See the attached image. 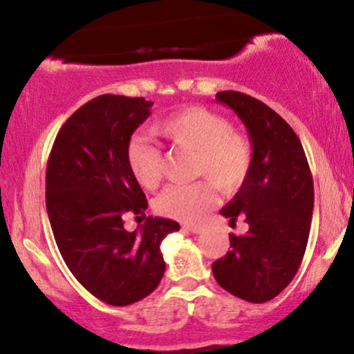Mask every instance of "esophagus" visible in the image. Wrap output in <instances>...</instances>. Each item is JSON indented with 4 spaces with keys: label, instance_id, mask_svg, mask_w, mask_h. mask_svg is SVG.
Here are the masks:
<instances>
[{
    "label": "esophagus",
    "instance_id": "esophagus-1",
    "mask_svg": "<svg viewBox=\"0 0 354 354\" xmlns=\"http://www.w3.org/2000/svg\"><path fill=\"white\" fill-rule=\"evenodd\" d=\"M183 228L191 231L193 234H200V233H203V230H205V226L203 225H185Z\"/></svg>",
    "mask_w": 354,
    "mask_h": 354
}]
</instances>
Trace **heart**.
I'll return each mask as SVG.
<instances>
[{"instance_id":"obj_1","label":"heart","mask_w":354,"mask_h":354,"mask_svg":"<svg viewBox=\"0 0 354 354\" xmlns=\"http://www.w3.org/2000/svg\"><path fill=\"white\" fill-rule=\"evenodd\" d=\"M154 133L176 148L194 154L193 171L206 176L223 193H233L246 180L253 163V148L243 133L231 129L225 116L205 108H188L154 124ZM129 171L138 185L156 188L161 181L163 156L143 136L133 138L126 151ZM209 181L166 188L156 200V209L180 221H196L214 203Z\"/></svg>"}]
</instances>
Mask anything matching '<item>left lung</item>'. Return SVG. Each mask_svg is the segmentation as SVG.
Segmentation results:
<instances>
[{"label": "left lung", "mask_w": 354, "mask_h": 354, "mask_svg": "<svg viewBox=\"0 0 354 354\" xmlns=\"http://www.w3.org/2000/svg\"><path fill=\"white\" fill-rule=\"evenodd\" d=\"M250 135L253 163L245 183L219 213L241 236L230 234L231 250L213 263L218 284L250 303H266L295 278L310 236L315 189L301 141L278 113L245 93H216Z\"/></svg>", "instance_id": "1"}]
</instances>
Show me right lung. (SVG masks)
I'll return each mask as SVG.
<instances>
[{
  "instance_id": "obj_1",
  "label": "right lung",
  "mask_w": 354,
  "mask_h": 354,
  "mask_svg": "<svg viewBox=\"0 0 354 354\" xmlns=\"http://www.w3.org/2000/svg\"><path fill=\"white\" fill-rule=\"evenodd\" d=\"M151 106L118 95L88 101L61 126L46 166V211L59 253L89 293L111 306L156 290L166 268L160 245L180 230L153 216L131 233L123 226L124 216L145 218L148 208L126 151Z\"/></svg>"
}]
</instances>
